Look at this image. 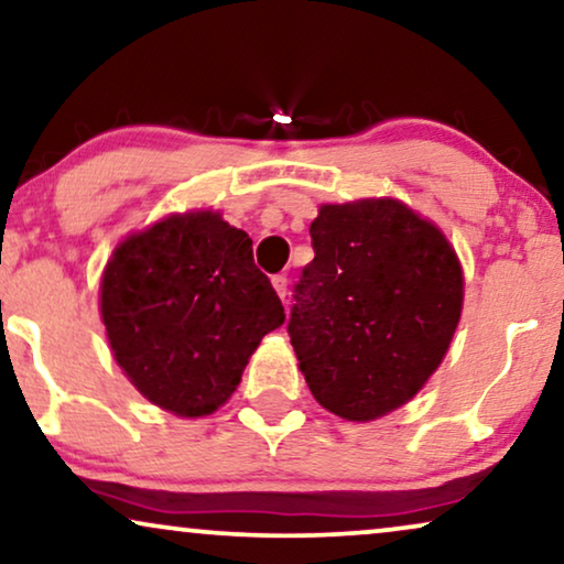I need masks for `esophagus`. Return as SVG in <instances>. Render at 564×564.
<instances>
[{"label":"esophagus","mask_w":564,"mask_h":564,"mask_svg":"<svg viewBox=\"0 0 564 564\" xmlns=\"http://www.w3.org/2000/svg\"><path fill=\"white\" fill-rule=\"evenodd\" d=\"M272 288L276 290V295H280L282 300L288 297V276H284V274H274V276H272Z\"/></svg>","instance_id":"esophagus-1"}]
</instances>
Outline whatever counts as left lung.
Returning a JSON list of instances; mask_svg holds the SVG:
<instances>
[{"label": "left lung", "mask_w": 564, "mask_h": 564, "mask_svg": "<svg viewBox=\"0 0 564 564\" xmlns=\"http://www.w3.org/2000/svg\"><path fill=\"white\" fill-rule=\"evenodd\" d=\"M288 334L313 398L346 421L405 405L449 349L465 276L434 223L392 197L321 205Z\"/></svg>", "instance_id": "1"}]
</instances>
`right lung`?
Wrapping results in <instances>:
<instances>
[{"label": "right lung", "instance_id": "right-lung-1", "mask_svg": "<svg viewBox=\"0 0 564 564\" xmlns=\"http://www.w3.org/2000/svg\"><path fill=\"white\" fill-rule=\"evenodd\" d=\"M99 307L128 380L182 419L218 411L261 338L284 323L251 238L213 210L174 213L118 243Z\"/></svg>", "mask_w": 564, "mask_h": 564}]
</instances>
